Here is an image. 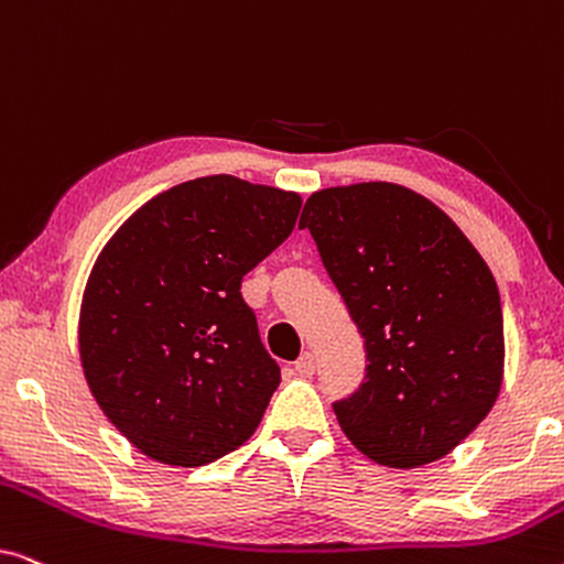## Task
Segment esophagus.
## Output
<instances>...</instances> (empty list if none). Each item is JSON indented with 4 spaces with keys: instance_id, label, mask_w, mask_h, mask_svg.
<instances>
[{
    "instance_id": "esophagus-1",
    "label": "esophagus",
    "mask_w": 564,
    "mask_h": 564,
    "mask_svg": "<svg viewBox=\"0 0 564 564\" xmlns=\"http://www.w3.org/2000/svg\"><path fill=\"white\" fill-rule=\"evenodd\" d=\"M295 372H297V377H313V372H315V359H313L311 351H305L303 357H300V359L295 361Z\"/></svg>"
}]
</instances>
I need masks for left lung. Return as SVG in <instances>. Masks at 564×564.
<instances>
[{
  "label": "left lung",
  "mask_w": 564,
  "mask_h": 564,
  "mask_svg": "<svg viewBox=\"0 0 564 564\" xmlns=\"http://www.w3.org/2000/svg\"><path fill=\"white\" fill-rule=\"evenodd\" d=\"M367 349L334 403L361 454L398 469L442 459L503 382V311L485 259L449 215L392 182L313 192L300 215Z\"/></svg>",
  "instance_id": "8db88e82"
}]
</instances>
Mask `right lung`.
Masks as SVG:
<instances>
[{
	"mask_svg": "<svg viewBox=\"0 0 564 564\" xmlns=\"http://www.w3.org/2000/svg\"><path fill=\"white\" fill-rule=\"evenodd\" d=\"M297 192L230 174L149 199L84 288L79 357L97 405L145 457L199 467L257 431L280 367L241 280L295 228Z\"/></svg>",
	"mask_w": 564,
	"mask_h": 564,
	"instance_id": "add662e5",
	"label": "right lung"
}]
</instances>
